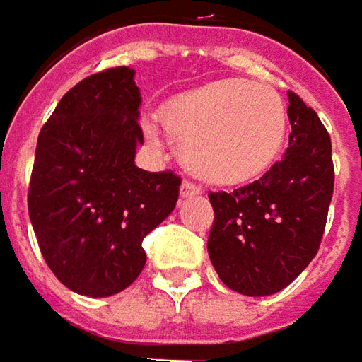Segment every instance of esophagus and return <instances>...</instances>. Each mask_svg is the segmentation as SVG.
Masks as SVG:
<instances>
[{
    "label": "esophagus",
    "mask_w": 362,
    "mask_h": 362,
    "mask_svg": "<svg viewBox=\"0 0 362 362\" xmlns=\"http://www.w3.org/2000/svg\"><path fill=\"white\" fill-rule=\"evenodd\" d=\"M198 194H202V188L200 186H196L192 182L184 180L180 184V196L182 198H192V196H198Z\"/></svg>",
    "instance_id": "esophagus-1"
}]
</instances>
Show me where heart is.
Returning a JSON list of instances; mask_svg holds the SVG:
<instances>
[{
	"label": "heart",
	"instance_id": "b5f03b06",
	"mask_svg": "<svg viewBox=\"0 0 362 362\" xmlns=\"http://www.w3.org/2000/svg\"><path fill=\"white\" fill-rule=\"evenodd\" d=\"M162 126L180 146L182 166L216 184H246L272 168L288 132L281 94L267 83L226 78L174 98L162 110ZM144 128L154 134V124Z\"/></svg>",
	"mask_w": 362,
	"mask_h": 362
}]
</instances>
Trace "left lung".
I'll use <instances>...</instances> for the list:
<instances>
[{"mask_svg":"<svg viewBox=\"0 0 362 362\" xmlns=\"http://www.w3.org/2000/svg\"><path fill=\"white\" fill-rule=\"evenodd\" d=\"M291 136L281 162L234 192H210L208 255L220 281L246 296L282 291L317 256L334 188L330 136L288 92Z\"/></svg>","mask_w":362,"mask_h":362,"instance_id":"left-lung-1","label":"left lung"}]
</instances>
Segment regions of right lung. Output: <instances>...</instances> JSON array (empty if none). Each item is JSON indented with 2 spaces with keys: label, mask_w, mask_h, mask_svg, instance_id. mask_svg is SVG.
Returning <instances> with one entry per match:
<instances>
[{
  "label": "right lung",
  "mask_w": 362,
  "mask_h": 362,
  "mask_svg": "<svg viewBox=\"0 0 362 362\" xmlns=\"http://www.w3.org/2000/svg\"><path fill=\"white\" fill-rule=\"evenodd\" d=\"M134 69L76 83L35 146L28 210L57 281L86 296H112L146 264L142 240L174 210L180 178L134 164L144 142Z\"/></svg>",
  "instance_id": "1"
}]
</instances>
